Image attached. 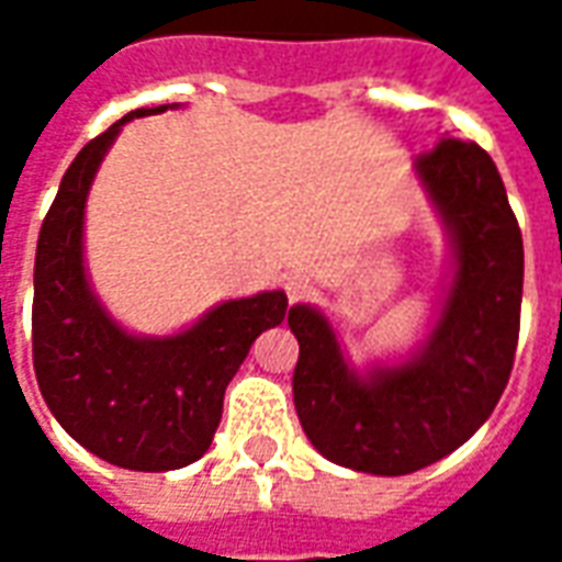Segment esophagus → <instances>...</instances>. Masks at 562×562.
Returning a JSON list of instances; mask_svg holds the SVG:
<instances>
[{"instance_id": "esophagus-1", "label": "esophagus", "mask_w": 562, "mask_h": 562, "mask_svg": "<svg viewBox=\"0 0 562 562\" xmlns=\"http://www.w3.org/2000/svg\"><path fill=\"white\" fill-rule=\"evenodd\" d=\"M282 285H285V294H289V301H292V304L294 301H301V297L310 292V282H306V277H301V273H289Z\"/></svg>"}]
</instances>
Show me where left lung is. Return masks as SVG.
Here are the masks:
<instances>
[{
  "instance_id": "left-lung-1",
  "label": "left lung",
  "mask_w": 562,
  "mask_h": 562,
  "mask_svg": "<svg viewBox=\"0 0 562 562\" xmlns=\"http://www.w3.org/2000/svg\"><path fill=\"white\" fill-rule=\"evenodd\" d=\"M415 171L454 246V280L422 349L361 376L328 318L289 310L304 434L328 460L373 475L424 470L463 446L503 397L518 349L524 240L494 159L475 140L442 138Z\"/></svg>"
}]
</instances>
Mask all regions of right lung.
Returning a JSON list of instances; mask_svg holds the SVG:
<instances>
[{"instance_id":"add662e5","label":"right lung","mask_w":562,"mask_h":562,"mask_svg":"<svg viewBox=\"0 0 562 562\" xmlns=\"http://www.w3.org/2000/svg\"><path fill=\"white\" fill-rule=\"evenodd\" d=\"M140 108L92 138L68 165L35 249L32 364L56 422L95 458L165 472L213 442L228 382L261 330L289 310L282 292L225 301L183 334L132 337L108 316L83 273V207L104 153Z\"/></svg>"}]
</instances>
